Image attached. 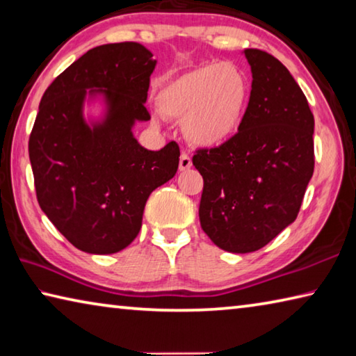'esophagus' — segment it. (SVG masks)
Returning <instances> with one entry per match:
<instances>
[{"label": "esophagus", "instance_id": "34e87169", "mask_svg": "<svg viewBox=\"0 0 356 356\" xmlns=\"http://www.w3.org/2000/svg\"><path fill=\"white\" fill-rule=\"evenodd\" d=\"M191 167H192L191 156L186 152H183L181 156H179V170H189Z\"/></svg>", "mask_w": 356, "mask_h": 356}]
</instances>
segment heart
<instances>
[{
	"label": "heart",
	"instance_id": "1",
	"mask_svg": "<svg viewBox=\"0 0 356 356\" xmlns=\"http://www.w3.org/2000/svg\"><path fill=\"white\" fill-rule=\"evenodd\" d=\"M248 81L232 64H208L179 74L159 90L162 115L183 120L184 136L202 147L227 142L248 103Z\"/></svg>",
	"mask_w": 356,
	"mask_h": 356
}]
</instances>
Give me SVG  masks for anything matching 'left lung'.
I'll return each mask as SVG.
<instances>
[{
	"instance_id": "obj_1",
	"label": "left lung",
	"mask_w": 356,
	"mask_h": 356,
	"mask_svg": "<svg viewBox=\"0 0 356 356\" xmlns=\"http://www.w3.org/2000/svg\"><path fill=\"white\" fill-rule=\"evenodd\" d=\"M244 54L253 81L238 133L192 158L203 177L200 225L233 253L259 250L294 222L314 172V117L300 86L272 54Z\"/></svg>"
}]
</instances>
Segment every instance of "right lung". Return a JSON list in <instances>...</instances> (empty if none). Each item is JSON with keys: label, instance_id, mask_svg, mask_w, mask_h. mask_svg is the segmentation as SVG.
I'll return each instance as SVG.
<instances>
[{"label": "right lung", "instance_id": "right-lung-1", "mask_svg": "<svg viewBox=\"0 0 356 356\" xmlns=\"http://www.w3.org/2000/svg\"><path fill=\"white\" fill-rule=\"evenodd\" d=\"M154 65L140 43L99 45L65 68L40 99L28 145L37 202L81 252L128 247L140 232L149 194L177 173V142L152 152L131 131L136 120H149L145 102ZM87 88L108 102L105 122L93 129L82 118Z\"/></svg>", "mask_w": 356, "mask_h": 356}]
</instances>
